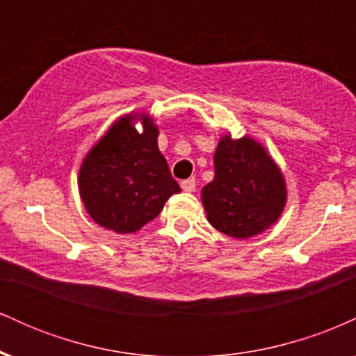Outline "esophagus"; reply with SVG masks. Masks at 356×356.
Masks as SVG:
<instances>
[{"mask_svg": "<svg viewBox=\"0 0 356 356\" xmlns=\"http://www.w3.org/2000/svg\"><path fill=\"white\" fill-rule=\"evenodd\" d=\"M182 189L186 192H194L195 191V179H186L182 182Z\"/></svg>", "mask_w": 356, "mask_h": 356, "instance_id": "1", "label": "esophagus"}]
</instances>
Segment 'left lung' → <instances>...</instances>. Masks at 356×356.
Here are the masks:
<instances>
[{
  "label": "left lung",
  "instance_id": "obj_1",
  "mask_svg": "<svg viewBox=\"0 0 356 356\" xmlns=\"http://www.w3.org/2000/svg\"><path fill=\"white\" fill-rule=\"evenodd\" d=\"M214 169L202 204L216 229L246 239L276 222L286 201L284 181L263 147L248 137L220 138Z\"/></svg>",
  "mask_w": 356,
  "mask_h": 356
}]
</instances>
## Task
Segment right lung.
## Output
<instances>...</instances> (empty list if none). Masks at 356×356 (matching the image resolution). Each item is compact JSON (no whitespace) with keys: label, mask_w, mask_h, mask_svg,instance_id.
Masks as SVG:
<instances>
[{"label":"right lung","mask_w":356,"mask_h":356,"mask_svg":"<svg viewBox=\"0 0 356 356\" xmlns=\"http://www.w3.org/2000/svg\"><path fill=\"white\" fill-rule=\"evenodd\" d=\"M136 117L113 124L90 150L79 179L92 219L120 234L140 229L157 218L170 195L181 192L157 147V127L142 117L144 134H138L132 125Z\"/></svg>","instance_id":"right-lung-1"}]
</instances>
